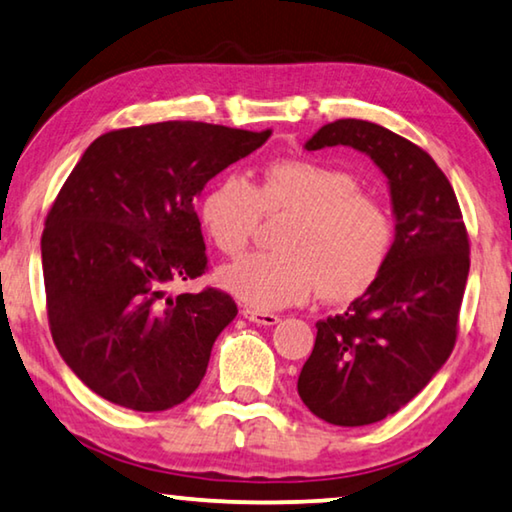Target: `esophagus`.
<instances>
[{
    "instance_id": "1",
    "label": "esophagus",
    "mask_w": 512,
    "mask_h": 512,
    "mask_svg": "<svg viewBox=\"0 0 512 512\" xmlns=\"http://www.w3.org/2000/svg\"><path fill=\"white\" fill-rule=\"evenodd\" d=\"M242 316H245L249 322H256V325H277L279 316L277 313H270V311H256V309H242Z\"/></svg>"
}]
</instances>
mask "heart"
I'll use <instances>...</instances> for the list:
<instances>
[{
	"label": "heart",
	"instance_id": "heart-1",
	"mask_svg": "<svg viewBox=\"0 0 512 512\" xmlns=\"http://www.w3.org/2000/svg\"><path fill=\"white\" fill-rule=\"evenodd\" d=\"M201 224L222 254H245L263 215H293L277 254H251L224 267L222 286L251 309L302 304L320 288L329 302H350L380 279L393 247V224L380 201L361 192L336 164L286 157L267 162L254 185L219 178L203 194Z\"/></svg>",
	"mask_w": 512,
	"mask_h": 512
}]
</instances>
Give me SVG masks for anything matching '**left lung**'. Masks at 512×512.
Returning <instances> with one entry per match:
<instances>
[{"label":"left lung","instance_id":"left-lung-1","mask_svg":"<svg viewBox=\"0 0 512 512\" xmlns=\"http://www.w3.org/2000/svg\"><path fill=\"white\" fill-rule=\"evenodd\" d=\"M352 146L389 178L396 240L389 263L348 311L318 320L297 380L309 410L334 426H368L405 407L458 341L469 274L460 203L432 157L377 123L341 119L306 141L309 151Z\"/></svg>","mask_w":512,"mask_h":512}]
</instances>
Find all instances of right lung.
I'll use <instances>...</instances> for the list:
<instances>
[{"instance_id":"1","label":"right lung","mask_w":512,"mask_h":512,"mask_svg":"<svg viewBox=\"0 0 512 512\" xmlns=\"http://www.w3.org/2000/svg\"><path fill=\"white\" fill-rule=\"evenodd\" d=\"M270 135L135 125L100 135L70 171L41 238L47 322L59 355L109 403L162 412L201 384L238 306L219 288H167L208 272L194 196Z\"/></svg>"}]
</instances>
